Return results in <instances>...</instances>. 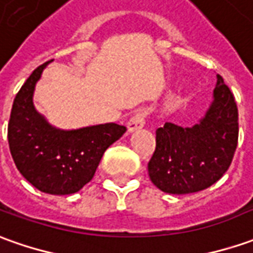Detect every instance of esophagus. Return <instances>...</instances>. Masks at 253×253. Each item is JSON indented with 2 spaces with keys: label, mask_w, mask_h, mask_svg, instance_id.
<instances>
[{
  "label": "esophagus",
  "mask_w": 253,
  "mask_h": 253,
  "mask_svg": "<svg viewBox=\"0 0 253 253\" xmlns=\"http://www.w3.org/2000/svg\"><path fill=\"white\" fill-rule=\"evenodd\" d=\"M147 111H144V109H140V111H137V112L133 113V116L128 119L127 122V128H128V131L130 133H133L135 130H138V128H142L144 125H145V119H147Z\"/></svg>",
  "instance_id": "esophagus-1"
}]
</instances>
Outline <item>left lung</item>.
<instances>
[{"label":"left lung","mask_w":253,"mask_h":253,"mask_svg":"<svg viewBox=\"0 0 253 253\" xmlns=\"http://www.w3.org/2000/svg\"><path fill=\"white\" fill-rule=\"evenodd\" d=\"M238 144L234 95L217 75L213 102L192 127L173 123L156 130V148L148 163L151 181L168 194H191L220 180Z\"/></svg>","instance_id":"8db88e82"}]
</instances>
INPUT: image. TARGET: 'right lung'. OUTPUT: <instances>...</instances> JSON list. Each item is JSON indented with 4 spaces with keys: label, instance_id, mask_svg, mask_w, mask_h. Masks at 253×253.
<instances>
[{
    "label": "right lung",
    "instance_id": "1",
    "mask_svg": "<svg viewBox=\"0 0 253 253\" xmlns=\"http://www.w3.org/2000/svg\"><path fill=\"white\" fill-rule=\"evenodd\" d=\"M47 65L34 69L16 94L8 142L13 162L30 184L45 194L68 195L91 181L104 152L126 133V127L105 123L61 130L51 126L33 105L34 87Z\"/></svg>",
    "mask_w": 253,
    "mask_h": 253
}]
</instances>
